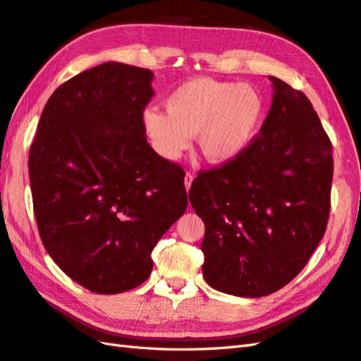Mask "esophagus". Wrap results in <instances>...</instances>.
Instances as JSON below:
<instances>
[{
    "mask_svg": "<svg viewBox=\"0 0 361 361\" xmlns=\"http://www.w3.org/2000/svg\"><path fill=\"white\" fill-rule=\"evenodd\" d=\"M192 181H193V175L190 172H186V175H184V186H186L188 190L192 186Z\"/></svg>",
    "mask_w": 361,
    "mask_h": 361,
    "instance_id": "34e87169",
    "label": "esophagus"
}]
</instances>
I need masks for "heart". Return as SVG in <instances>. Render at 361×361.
<instances>
[{"mask_svg":"<svg viewBox=\"0 0 361 361\" xmlns=\"http://www.w3.org/2000/svg\"><path fill=\"white\" fill-rule=\"evenodd\" d=\"M166 114L143 113V128L154 149L175 160L198 135L202 159L223 164L241 155L261 126L264 99L253 87L197 78L184 82L164 100Z\"/></svg>","mask_w":361,"mask_h":361,"instance_id":"obj_1","label":"heart"}]
</instances>
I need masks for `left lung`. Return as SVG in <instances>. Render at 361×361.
Returning <instances> with one entry per match:
<instances>
[{
  "label": "left lung",
  "mask_w": 361,
  "mask_h": 361,
  "mask_svg": "<svg viewBox=\"0 0 361 361\" xmlns=\"http://www.w3.org/2000/svg\"><path fill=\"white\" fill-rule=\"evenodd\" d=\"M261 133L235 160L200 172L189 200L204 221L202 276L221 293L262 298L308 264L331 209L332 145L311 102L283 80Z\"/></svg>",
  "instance_id": "1"
}]
</instances>
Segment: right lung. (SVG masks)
Returning a JSON list of instances; mask_svg holds the SVG:
<instances>
[{
  "mask_svg": "<svg viewBox=\"0 0 361 361\" xmlns=\"http://www.w3.org/2000/svg\"><path fill=\"white\" fill-rule=\"evenodd\" d=\"M154 73L105 62L53 92L29 154L33 210L45 250L99 294L143 283L151 253L188 207L184 172L146 140Z\"/></svg>",
  "mask_w": 361,
  "mask_h": 361,
  "instance_id": "obj_1",
  "label": "right lung"
}]
</instances>
